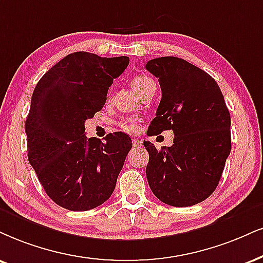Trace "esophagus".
<instances>
[{"label": "esophagus", "mask_w": 263, "mask_h": 263, "mask_svg": "<svg viewBox=\"0 0 263 263\" xmlns=\"http://www.w3.org/2000/svg\"><path fill=\"white\" fill-rule=\"evenodd\" d=\"M133 146H134L135 148H139L142 146V140H140V139H133Z\"/></svg>", "instance_id": "1"}]
</instances>
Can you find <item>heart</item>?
Masks as SVG:
<instances>
[{"mask_svg": "<svg viewBox=\"0 0 263 263\" xmlns=\"http://www.w3.org/2000/svg\"><path fill=\"white\" fill-rule=\"evenodd\" d=\"M151 82H154V80H152L150 77L138 76L133 79L132 86L133 89L139 93V91H140L142 87L147 85V84ZM118 125L122 130H124L126 133H137L139 129V119L135 118V117H125V118H122L121 121L118 122Z\"/></svg>", "mask_w": 263, "mask_h": 263, "instance_id": "obj_1", "label": "heart"}]
</instances>
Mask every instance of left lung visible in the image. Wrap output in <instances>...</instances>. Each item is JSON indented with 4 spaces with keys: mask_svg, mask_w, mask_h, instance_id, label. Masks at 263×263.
I'll list each match as a JSON object with an SVG mask.
<instances>
[{
    "mask_svg": "<svg viewBox=\"0 0 263 263\" xmlns=\"http://www.w3.org/2000/svg\"><path fill=\"white\" fill-rule=\"evenodd\" d=\"M162 99L147 135L173 130L170 147L150 141L146 177L158 200L187 207L206 200L218 185L231 154V115L218 84L205 70L178 57L148 61Z\"/></svg>",
    "mask_w": 263,
    "mask_h": 263,
    "instance_id": "obj_1",
    "label": "left lung"
}]
</instances>
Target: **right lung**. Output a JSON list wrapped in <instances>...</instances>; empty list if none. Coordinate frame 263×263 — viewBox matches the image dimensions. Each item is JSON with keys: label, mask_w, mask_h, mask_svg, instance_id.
<instances>
[{"label": "right lung", "mask_w": 263, "mask_h": 263, "mask_svg": "<svg viewBox=\"0 0 263 263\" xmlns=\"http://www.w3.org/2000/svg\"><path fill=\"white\" fill-rule=\"evenodd\" d=\"M129 57L68 54L39 80L25 122L28 158L50 199L69 211L102 205L116 187L132 139L117 132L86 138L85 121L101 111Z\"/></svg>", "instance_id": "1"}]
</instances>
